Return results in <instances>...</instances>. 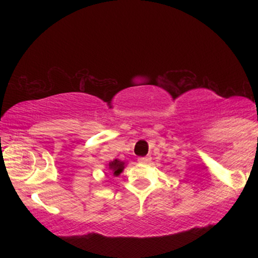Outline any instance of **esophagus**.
I'll return each instance as SVG.
<instances>
[{"label":"esophagus","mask_w":258,"mask_h":258,"mask_svg":"<svg viewBox=\"0 0 258 258\" xmlns=\"http://www.w3.org/2000/svg\"><path fill=\"white\" fill-rule=\"evenodd\" d=\"M150 161H152V158H150V156H143V158L138 159L139 164H149Z\"/></svg>","instance_id":"1"}]
</instances>
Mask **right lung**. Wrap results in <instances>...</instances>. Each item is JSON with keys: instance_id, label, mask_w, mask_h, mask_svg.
<instances>
[{"instance_id": "add662e5", "label": "right lung", "mask_w": 258, "mask_h": 258, "mask_svg": "<svg viewBox=\"0 0 258 258\" xmlns=\"http://www.w3.org/2000/svg\"><path fill=\"white\" fill-rule=\"evenodd\" d=\"M125 166H126L125 161H121L119 159H115L106 165V168H108V171H111V173L114 174L115 177H117L120 176V173L122 172Z\"/></svg>"}]
</instances>
